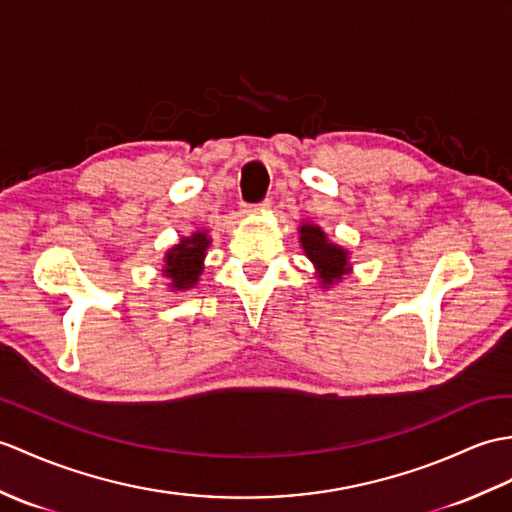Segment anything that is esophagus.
<instances>
[{
	"instance_id": "obj_1",
	"label": "esophagus",
	"mask_w": 512,
	"mask_h": 512,
	"mask_svg": "<svg viewBox=\"0 0 512 512\" xmlns=\"http://www.w3.org/2000/svg\"><path fill=\"white\" fill-rule=\"evenodd\" d=\"M272 205L270 202V198H264L261 202H257V205H244V211L246 213H253V211H264V209H268Z\"/></svg>"
}]
</instances>
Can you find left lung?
Listing matches in <instances>:
<instances>
[{
    "mask_svg": "<svg viewBox=\"0 0 512 512\" xmlns=\"http://www.w3.org/2000/svg\"><path fill=\"white\" fill-rule=\"evenodd\" d=\"M301 244L307 257L316 264L325 285L338 281L347 272V251L329 244L325 233L314 224H303L301 227Z\"/></svg>",
    "mask_w": 512,
    "mask_h": 512,
    "instance_id": "obj_1",
    "label": "left lung"
}]
</instances>
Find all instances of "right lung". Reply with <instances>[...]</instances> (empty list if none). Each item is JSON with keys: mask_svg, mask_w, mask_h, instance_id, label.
<instances>
[{"mask_svg": "<svg viewBox=\"0 0 512 512\" xmlns=\"http://www.w3.org/2000/svg\"><path fill=\"white\" fill-rule=\"evenodd\" d=\"M209 246L207 233H194L192 237H185L181 244H176L165 257V277L172 281V288L185 290L192 288L198 281L202 272V259Z\"/></svg>", "mask_w": 512, "mask_h": 512, "instance_id": "obj_1", "label": "right lung"}]
</instances>
